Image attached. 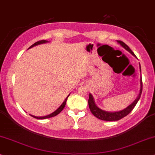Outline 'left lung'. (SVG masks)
I'll return each mask as SVG.
<instances>
[{"instance_id":"8db88e82","label":"left lung","mask_w":155,"mask_h":155,"mask_svg":"<svg viewBox=\"0 0 155 155\" xmlns=\"http://www.w3.org/2000/svg\"><path fill=\"white\" fill-rule=\"evenodd\" d=\"M117 42L120 45H121V47H123L126 50L131 53V54L134 55L135 57L136 55L134 54V53L131 51V49L129 48L128 46L126 45L125 43L123 42L122 41H120V40H117ZM139 69H140L141 72V66L140 64H139ZM140 91H139V94L138 97L135 99V101H134L132 104L129 105V106L127 107L124 109L119 110V111H115V112H109V111H106V110H104L101 108H99L98 106L95 104L94 98H93V95L90 93L89 94V99H88V106L89 108L91 110V111L92 114L94 115L95 117L99 118L101 120H104V121H118V120H120L121 118L125 117L126 116H127L128 114L130 113L131 110L134 109L135 106H136L137 102H138L139 98H140L141 95H142V77H141L140 79Z\"/></svg>"}]
</instances>
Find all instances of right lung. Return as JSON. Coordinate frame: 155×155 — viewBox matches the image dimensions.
I'll list each match as a JSON object with an SVG mask.
<instances>
[{"instance_id":"add662e5","label":"right lung","mask_w":155,"mask_h":155,"mask_svg":"<svg viewBox=\"0 0 155 155\" xmlns=\"http://www.w3.org/2000/svg\"><path fill=\"white\" fill-rule=\"evenodd\" d=\"M47 42H49V41H47V40H41V41H37V42H36V43H34V45H32L31 47H30L28 49L31 48V47H34V46H37V45H41V44H45V43H47ZM69 95H70V94H69L68 96L65 98V100L64 101V102L62 103V104L61 105V106L59 107V108H57L56 110H55V111H54L53 113H51V114H49V115L45 116H33V115H31V116H32V117H34V118H37V119H45V118H51V117H53V116H57V114H59L61 111H62V110H63V108H64V106H65V104H66V102H67V99H68V98L69 97Z\"/></svg>"}]
</instances>
